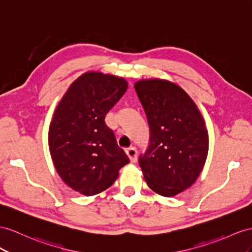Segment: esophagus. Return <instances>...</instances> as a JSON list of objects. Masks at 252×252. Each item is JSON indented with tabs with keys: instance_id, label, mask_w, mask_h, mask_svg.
<instances>
[{
	"instance_id": "1",
	"label": "esophagus",
	"mask_w": 252,
	"mask_h": 252,
	"mask_svg": "<svg viewBox=\"0 0 252 252\" xmlns=\"http://www.w3.org/2000/svg\"><path fill=\"white\" fill-rule=\"evenodd\" d=\"M126 153L127 154L128 158H130L131 163H136L137 160V149L135 147H130L126 150Z\"/></svg>"
}]
</instances>
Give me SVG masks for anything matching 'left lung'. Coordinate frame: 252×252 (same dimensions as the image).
Here are the masks:
<instances>
[{
  "label": "left lung",
  "mask_w": 252,
  "mask_h": 252,
  "mask_svg": "<svg viewBox=\"0 0 252 252\" xmlns=\"http://www.w3.org/2000/svg\"><path fill=\"white\" fill-rule=\"evenodd\" d=\"M135 90L150 127L148 149L139 166L148 186L173 197L195 183L209 151V134L195 102L177 84L140 80Z\"/></svg>",
  "instance_id": "left-lung-1"
}]
</instances>
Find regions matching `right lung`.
I'll return each mask as SVG.
<instances>
[{"mask_svg": "<svg viewBox=\"0 0 252 252\" xmlns=\"http://www.w3.org/2000/svg\"><path fill=\"white\" fill-rule=\"evenodd\" d=\"M126 89L124 77L89 71L71 84L55 109L49 128L51 157L63 181L82 195L108 189L130 162L105 124Z\"/></svg>", "mask_w": 252, "mask_h": 252, "instance_id": "add662e5", "label": "right lung"}]
</instances>
